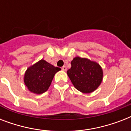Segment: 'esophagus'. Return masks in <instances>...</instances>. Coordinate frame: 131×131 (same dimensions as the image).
Masks as SVG:
<instances>
[{"label":"esophagus","mask_w":131,"mask_h":131,"mask_svg":"<svg viewBox=\"0 0 131 131\" xmlns=\"http://www.w3.org/2000/svg\"><path fill=\"white\" fill-rule=\"evenodd\" d=\"M62 71H67V67H66V66H63V67H62Z\"/></svg>","instance_id":"obj_1"}]
</instances>
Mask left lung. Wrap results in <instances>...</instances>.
Here are the masks:
<instances>
[{
	"label": "left lung",
	"instance_id": "8db88e82",
	"mask_svg": "<svg viewBox=\"0 0 131 131\" xmlns=\"http://www.w3.org/2000/svg\"><path fill=\"white\" fill-rule=\"evenodd\" d=\"M71 67L67 71L74 87L83 93H90L97 89L103 80V70L96 62L85 58H74Z\"/></svg>",
	"mask_w": 131,
	"mask_h": 131
}]
</instances>
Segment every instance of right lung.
Returning a JSON list of instances; mask_svg holds the SVG:
<instances>
[{
	"label": "right lung",
	"instance_id": "add662e5",
	"mask_svg": "<svg viewBox=\"0 0 131 131\" xmlns=\"http://www.w3.org/2000/svg\"><path fill=\"white\" fill-rule=\"evenodd\" d=\"M60 70L42 59L28 68L24 78V84L31 92L43 94L48 90L55 74Z\"/></svg>",
	"mask_w": 131,
	"mask_h": 131
}]
</instances>
